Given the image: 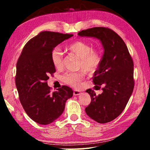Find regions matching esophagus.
I'll return each mask as SVG.
<instances>
[{
  "mask_svg": "<svg viewBox=\"0 0 150 150\" xmlns=\"http://www.w3.org/2000/svg\"><path fill=\"white\" fill-rule=\"evenodd\" d=\"M81 93V92L80 91H77V90H74L73 91V95H79Z\"/></svg>",
  "mask_w": 150,
  "mask_h": 150,
  "instance_id": "obj_1",
  "label": "esophagus"
}]
</instances>
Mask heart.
I'll list each match as a JSON object with an SVG mask.
<instances>
[{"mask_svg":"<svg viewBox=\"0 0 150 150\" xmlns=\"http://www.w3.org/2000/svg\"><path fill=\"white\" fill-rule=\"evenodd\" d=\"M68 50L80 58L79 67L90 71L97 69L102 61L100 51L93 48L89 43L83 40H77L67 46ZM63 54L59 47H55L51 52V60L55 67L61 68L63 65ZM84 73L83 72H67L62 75V80L66 84L73 87H78L81 85Z\"/></svg>","mask_w":150,"mask_h":150,"instance_id":"1","label":"heart"}]
</instances>
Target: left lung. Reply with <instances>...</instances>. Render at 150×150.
<instances>
[{"mask_svg": "<svg viewBox=\"0 0 150 150\" xmlns=\"http://www.w3.org/2000/svg\"><path fill=\"white\" fill-rule=\"evenodd\" d=\"M78 35L99 39L105 49L100 64L93 77L96 90L103 86V93L96 95L92 89L86 91L91 101L85 112L98 123L109 122L122 112L132 94V58L120 35L108 28L94 27L82 30Z\"/></svg>", "mask_w": 150, "mask_h": 150, "instance_id": "obj_1", "label": "left lung"}]
</instances>
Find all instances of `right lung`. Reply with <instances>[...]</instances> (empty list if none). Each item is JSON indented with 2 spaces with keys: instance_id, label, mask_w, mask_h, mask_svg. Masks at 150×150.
<instances>
[{
  "instance_id": "add662e5",
  "label": "right lung",
  "mask_w": 150,
  "mask_h": 150,
  "mask_svg": "<svg viewBox=\"0 0 150 150\" xmlns=\"http://www.w3.org/2000/svg\"><path fill=\"white\" fill-rule=\"evenodd\" d=\"M73 35L40 32L26 43L18 59L15 83L19 99L28 116L35 122L44 125L53 122L63 113L66 100L73 96L71 88L65 85L51 92L47 81L55 72L51 60L52 50Z\"/></svg>"
}]
</instances>
